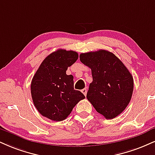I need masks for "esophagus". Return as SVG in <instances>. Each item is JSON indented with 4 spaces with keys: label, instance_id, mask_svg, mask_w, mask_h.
<instances>
[{
    "label": "esophagus",
    "instance_id": "esophagus-1",
    "mask_svg": "<svg viewBox=\"0 0 155 155\" xmlns=\"http://www.w3.org/2000/svg\"><path fill=\"white\" fill-rule=\"evenodd\" d=\"M81 92H82L83 94H84L85 96L87 95V89H83L82 90H81Z\"/></svg>",
    "mask_w": 155,
    "mask_h": 155
}]
</instances>
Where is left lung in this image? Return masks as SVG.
I'll return each instance as SVG.
<instances>
[{"instance_id": "left-lung-1", "label": "left lung", "mask_w": 155, "mask_h": 155, "mask_svg": "<svg viewBox=\"0 0 155 155\" xmlns=\"http://www.w3.org/2000/svg\"><path fill=\"white\" fill-rule=\"evenodd\" d=\"M80 61L92 70L87 98L97 112L113 119L127 107L134 90L133 76L113 53L105 50L80 54Z\"/></svg>"}]
</instances>
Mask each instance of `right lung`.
Masks as SVG:
<instances>
[{
	"label": "right lung",
	"instance_id": "add662e5",
	"mask_svg": "<svg viewBox=\"0 0 155 155\" xmlns=\"http://www.w3.org/2000/svg\"><path fill=\"white\" fill-rule=\"evenodd\" d=\"M75 51L59 49L48 55L31 83L35 107L41 115L54 121L65 120L85 96L74 89V77L67 75L68 67L77 61Z\"/></svg>",
	"mask_w": 155,
	"mask_h": 155
}]
</instances>
